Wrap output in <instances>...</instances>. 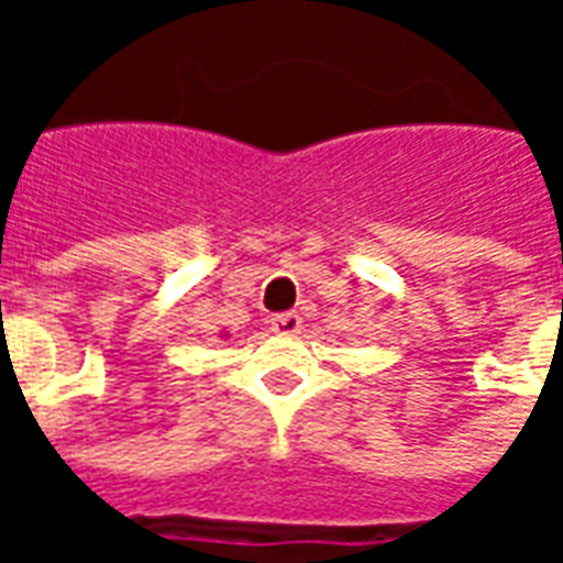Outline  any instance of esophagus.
<instances>
[{
	"mask_svg": "<svg viewBox=\"0 0 563 563\" xmlns=\"http://www.w3.org/2000/svg\"><path fill=\"white\" fill-rule=\"evenodd\" d=\"M301 317L298 313H283V317L271 319V331L274 334H283V338H295V334H301Z\"/></svg>",
	"mask_w": 563,
	"mask_h": 563,
	"instance_id": "34e87169",
	"label": "esophagus"
}]
</instances>
